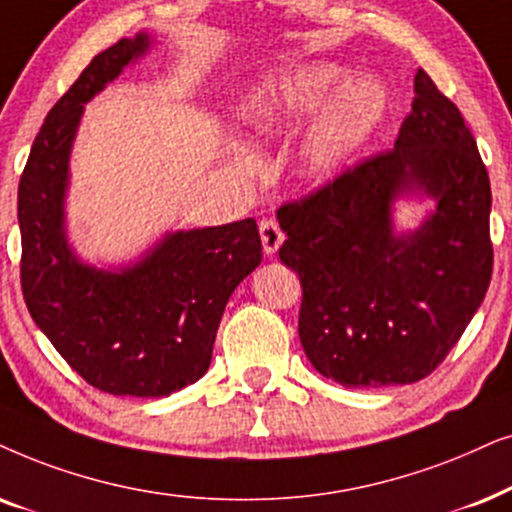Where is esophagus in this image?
<instances>
[{
	"label": "esophagus",
	"instance_id": "1",
	"mask_svg": "<svg viewBox=\"0 0 512 512\" xmlns=\"http://www.w3.org/2000/svg\"><path fill=\"white\" fill-rule=\"evenodd\" d=\"M260 236H262V245H264V252H267V255H276V250L281 248V243L285 238L281 227H278V222L271 220V217L260 222Z\"/></svg>",
	"mask_w": 512,
	"mask_h": 512
}]
</instances>
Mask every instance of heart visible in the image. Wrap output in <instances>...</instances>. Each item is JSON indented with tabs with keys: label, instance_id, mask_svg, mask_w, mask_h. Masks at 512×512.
<instances>
[{
	"label": "heart",
	"instance_id": "b5f03b06",
	"mask_svg": "<svg viewBox=\"0 0 512 512\" xmlns=\"http://www.w3.org/2000/svg\"><path fill=\"white\" fill-rule=\"evenodd\" d=\"M344 77L342 67L330 63L271 74L245 100V124L255 131H269L283 119L309 114L323 105ZM384 112L386 91L374 81L358 79L339 88L306 133L302 154L311 173L330 175L342 168L370 140Z\"/></svg>",
	"mask_w": 512,
	"mask_h": 512
}]
</instances>
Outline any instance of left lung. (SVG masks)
<instances>
[{
	"label": "left lung",
	"mask_w": 512,
	"mask_h": 512,
	"mask_svg": "<svg viewBox=\"0 0 512 512\" xmlns=\"http://www.w3.org/2000/svg\"><path fill=\"white\" fill-rule=\"evenodd\" d=\"M395 147L278 208L281 262L299 276L306 358L346 388L414 384L438 367L492 281V189L459 107L424 70ZM426 193L436 210L407 235L392 203Z\"/></svg>",
	"instance_id": "obj_1"
}]
</instances>
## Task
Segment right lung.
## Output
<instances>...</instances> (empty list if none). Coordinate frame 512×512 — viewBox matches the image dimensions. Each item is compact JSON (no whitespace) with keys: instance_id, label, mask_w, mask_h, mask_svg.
Instances as JSON below:
<instances>
[{"instance_id":"obj_1","label":"right lung","mask_w":512,"mask_h":512,"mask_svg":"<svg viewBox=\"0 0 512 512\" xmlns=\"http://www.w3.org/2000/svg\"><path fill=\"white\" fill-rule=\"evenodd\" d=\"M147 49L140 32L88 63L46 117L18 185L27 311L88 384L131 398H163L206 374L224 306L262 262L252 217L170 231L119 271L88 267L67 243L65 192L84 105Z\"/></svg>"}]
</instances>
